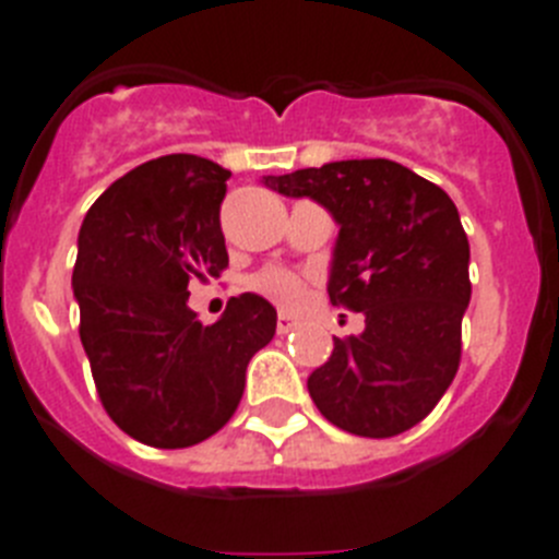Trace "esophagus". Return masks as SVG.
Returning a JSON list of instances; mask_svg holds the SVG:
<instances>
[{
    "mask_svg": "<svg viewBox=\"0 0 559 559\" xmlns=\"http://www.w3.org/2000/svg\"><path fill=\"white\" fill-rule=\"evenodd\" d=\"M295 326H298V323H295L289 314H278V326H275V329H278V334H289Z\"/></svg>",
    "mask_w": 559,
    "mask_h": 559,
    "instance_id": "34e87169",
    "label": "esophagus"
}]
</instances>
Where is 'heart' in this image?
<instances>
[{
  "mask_svg": "<svg viewBox=\"0 0 559 559\" xmlns=\"http://www.w3.org/2000/svg\"><path fill=\"white\" fill-rule=\"evenodd\" d=\"M252 286L286 309L298 307L300 300L307 298V286H304V281H300L293 270H284V266H266L264 273L255 275Z\"/></svg>",
  "mask_w": 559,
  "mask_h": 559,
  "instance_id": "b5f03b06",
  "label": "heart"
}]
</instances>
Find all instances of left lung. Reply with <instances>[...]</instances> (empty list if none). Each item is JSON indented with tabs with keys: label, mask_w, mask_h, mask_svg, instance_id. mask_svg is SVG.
Returning <instances> with one entry per match:
<instances>
[{
	"label": "left lung",
	"mask_w": 559,
	"mask_h": 559,
	"mask_svg": "<svg viewBox=\"0 0 559 559\" xmlns=\"http://www.w3.org/2000/svg\"><path fill=\"white\" fill-rule=\"evenodd\" d=\"M312 199L334 225L329 300L366 314L309 373L318 411L340 430L388 439L419 425L453 382L469 307V241L453 199L394 159H340L264 177Z\"/></svg>",
	"instance_id": "obj_1"
}]
</instances>
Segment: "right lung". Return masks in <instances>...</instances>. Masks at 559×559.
I'll return each mask as SVG.
<instances>
[{"mask_svg": "<svg viewBox=\"0 0 559 559\" xmlns=\"http://www.w3.org/2000/svg\"><path fill=\"white\" fill-rule=\"evenodd\" d=\"M227 179L197 154L148 159L95 199L78 233L72 293L95 388L111 421L152 448H191L225 427L247 362L275 334L278 314L255 293L227 300L211 326L188 307V284L227 266Z\"/></svg>", "mask_w": 559, "mask_h": 559, "instance_id": "right-lung-1", "label": "right lung"}]
</instances>
